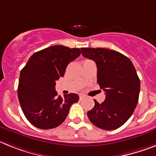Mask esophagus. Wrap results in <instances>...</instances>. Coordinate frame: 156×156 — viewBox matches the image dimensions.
Returning a JSON list of instances; mask_svg holds the SVG:
<instances>
[{
	"mask_svg": "<svg viewBox=\"0 0 156 156\" xmlns=\"http://www.w3.org/2000/svg\"><path fill=\"white\" fill-rule=\"evenodd\" d=\"M85 95L84 94H80V100H82V99H83V98H85Z\"/></svg>",
	"mask_w": 156,
	"mask_h": 156,
	"instance_id": "34e87169",
	"label": "esophagus"
}]
</instances>
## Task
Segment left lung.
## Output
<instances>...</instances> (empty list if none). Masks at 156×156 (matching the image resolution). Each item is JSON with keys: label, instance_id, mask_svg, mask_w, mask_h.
Returning <instances> with one entry per match:
<instances>
[{"label": "left lung", "instance_id": "obj_1", "mask_svg": "<svg viewBox=\"0 0 156 156\" xmlns=\"http://www.w3.org/2000/svg\"><path fill=\"white\" fill-rule=\"evenodd\" d=\"M82 55L97 65V82L106 92L104 102L94 101L87 112L91 123L114 130L126 123L137 105L140 81L132 62L118 51L104 48H81Z\"/></svg>", "mask_w": 156, "mask_h": 156}]
</instances>
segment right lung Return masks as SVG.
<instances>
[{"instance_id":"1","label":"right lung","mask_w":156,"mask_h":156,"mask_svg":"<svg viewBox=\"0 0 156 156\" xmlns=\"http://www.w3.org/2000/svg\"><path fill=\"white\" fill-rule=\"evenodd\" d=\"M78 48L57 45L34 53L21 70L18 98L29 122L41 129L58 127L64 122L70 106L78 102L77 94L55 91L56 80L64 76L67 65L80 55Z\"/></svg>"}]
</instances>
